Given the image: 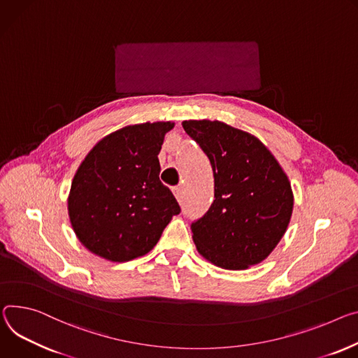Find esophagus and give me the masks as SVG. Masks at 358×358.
I'll return each instance as SVG.
<instances>
[{
  "label": "esophagus",
  "mask_w": 358,
  "mask_h": 358,
  "mask_svg": "<svg viewBox=\"0 0 358 358\" xmlns=\"http://www.w3.org/2000/svg\"><path fill=\"white\" fill-rule=\"evenodd\" d=\"M174 196H176V199H177L178 201H181V200H182L184 189H182V187H181V185H178V187H176V188H174Z\"/></svg>",
  "instance_id": "esophagus-1"
}]
</instances>
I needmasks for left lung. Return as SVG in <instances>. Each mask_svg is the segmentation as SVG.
<instances>
[{"instance_id":"obj_1","label":"left lung","mask_w":358,"mask_h":358,"mask_svg":"<svg viewBox=\"0 0 358 358\" xmlns=\"http://www.w3.org/2000/svg\"><path fill=\"white\" fill-rule=\"evenodd\" d=\"M208 157L214 201L191 224L192 240L210 263L245 270L266 259L282 238L294 206L288 177L257 137L210 120L182 121Z\"/></svg>"}]
</instances>
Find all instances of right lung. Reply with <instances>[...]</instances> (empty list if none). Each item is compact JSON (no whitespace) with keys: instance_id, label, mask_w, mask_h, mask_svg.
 Listing matches in <instances>:
<instances>
[{"instance_id":"obj_1","label":"right lung","mask_w":358,"mask_h":358,"mask_svg":"<svg viewBox=\"0 0 358 358\" xmlns=\"http://www.w3.org/2000/svg\"><path fill=\"white\" fill-rule=\"evenodd\" d=\"M174 122L127 125L96 143L78 167L69 215L92 254L124 263L151 251L181 208L159 181L158 152Z\"/></svg>"}]
</instances>
